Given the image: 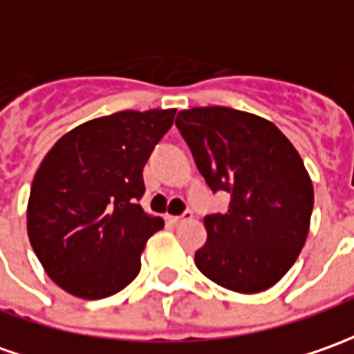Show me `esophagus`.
<instances>
[{
	"label": "esophagus",
	"instance_id": "1",
	"mask_svg": "<svg viewBox=\"0 0 354 354\" xmlns=\"http://www.w3.org/2000/svg\"><path fill=\"white\" fill-rule=\"evenodd\" d=\"M192 217H194V215H192V211H184L180 217H167V221L170 223V225H174V227H176V225H180L182 221H189Z\"/></svg>",
	"mask_w": 354,
	"mask_h": 354
}]
</instances>
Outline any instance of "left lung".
Returning <instances> with one entry per match:
<instances>
[{
	"label": "left lung",
	"instance_id": "1",
	"mask_svg": "<svg viewBox=\"0 0 354 354\" xmlns=\"http://www.w3.org/2000/svg\"><path fill=\"white\" fill-rule=\"evenodd\" d=\"M178 131L225 213L203 218L197 269L221 287L259 292L292 268L306 242L314 187L297 149L263 118L227 106L178 112Z\"/></svg>",
	"mask_w": 354,
	"mask_h": 354
}]
</instances>
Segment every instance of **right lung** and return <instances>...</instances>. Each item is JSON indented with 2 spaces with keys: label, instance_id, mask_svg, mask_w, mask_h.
<instances>
[{
  "label": "right lung",
  "instance_id": "add662e5",
  "mask_svg": "<svg viewBox=\"0 0 354 354\" xmlns=\"http://www.w3.org/2000/svg\"><path fill=\"white\" fill-rule=\"evenodd\" d=\"M176 110H124L77 126L36 170L26 209L28 240L50 279L75 297L106 298L141 269L149 238L143 167Z\"/></svg>",
  "mask_w": 354,
  "mask_h": 354
}]
</instances>
